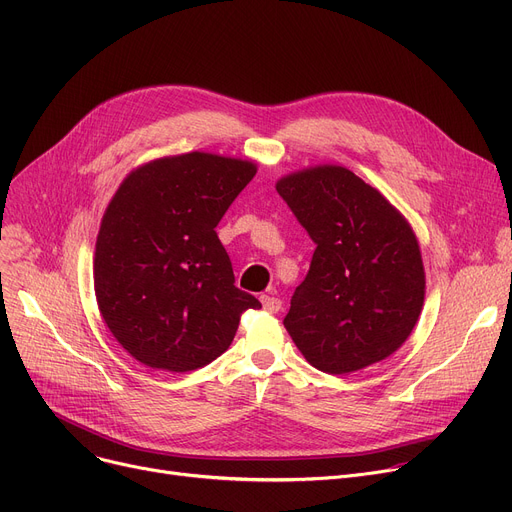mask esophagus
I'll list each match as a JSON object with an SVG mask.
<instances>
[{"label": "esophagus", "mask_w": 512, "mask_h": 512, "mask_svg": "<svg viewBox=\"0 0 512 512\" xmlns=\"http://www.w3.org/2000/svg\"><path fill=\"white\" fill-rule=\"evenodd\" d=\"M261 305L270 313H278L282 309V301L278 297H272V294H261Z\"/></svg>", "instance_id": "esophagus-1"}]
</instances>
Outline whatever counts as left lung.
Instances as JSON below:
<instances>
[{"label":"left lung","mask_w":512,"mask_h":512,"mask_svg":"<svg viewBox=\"0 0 512 512\" xmlns=\"http://www.w3.org/2000/svg\"><path fill=\"white\" fill-rule=\"evenodd\" d=\"M276 191L315 242L284 328L303 357L332 375L394 355L425 301L419 240L380 191L342 166L282 176Z\"/></svg>","instance_id":"1"}]
</instances>
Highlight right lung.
I'll use <instances>...</instances> for the list:
<instances>
[{
	"label": "right lung",
	"instance_id": "add662e5",
	"mask_svg": "<svg viewBox=\"0 0 512 512\" xmlns=\"http://www.w3.org/2000/svg\"><path fill=\"white\" fill-rule=\"evenodd\" d=\"M247 159L191 151L132 170L107 205L93 284L105 326L139 363L193 371L228 351L261 303L234 286L215 232L253 176Z\"/></svg>",
	"mask_w": 512,
	"mask_h": 512
}]
</instances>
